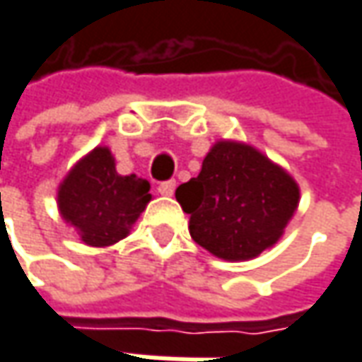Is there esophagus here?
<instances>
[{
	"label": "esophagus",
	"mask_w": 362,
	"mask_h": 362,
	"mask_svg": "<svg viewBox=\"0 0 362 362\" xmlns=\"http://www.w3.org/2000/svg\"><path fill=\"white\" fill-rule=\"evenodd\" d=\"M175 181H165V183H160L159 187H157V191H159L160 195H165V197H171L175 193Z\"/></svg>",
	"instance_id": "esophagus-1"
}]
</instances>
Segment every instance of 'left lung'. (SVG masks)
Returning a JSON list of instances; mask_svg holds the SVG:
<instances>
[{
    "mask_svg": "<svg viewBox=\"0 0 362 362\" xmlns=\"http://www.w3.org/2000/svg\"><path fill=\"white\" fill-rule=\"evenodd\" d=\"M189 233L214 256L242 262L259 256L284 233L300 202L298 183L257 148L217 141L202 173L179 185Z\"/></svg>",
    "mask_w": 362,
    "mask_h": 362,
    "instance_id": "1",
    "label": "left lung"
}]
</instances>
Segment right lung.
Returning a JSON list of instances; mask_svg holds the SVG:
<instances>
[{
	"instance_id": "1",
	"label": "right lung",
	"mask_w": 362,
	"mask_h": 362,
	"mask_svg": "<svg viewBox=\"0 0 362 362\" xmlns=\"http://www.w3.org/2000/svg\"><path fill=\"white\" fill-rule=\"evenodd\" d=\"M148 181L119 175L108 146H96L78 160L58 187V209L80 240L105 247L129 235L151 202Z\"/></svg>"
}]
</instances>
